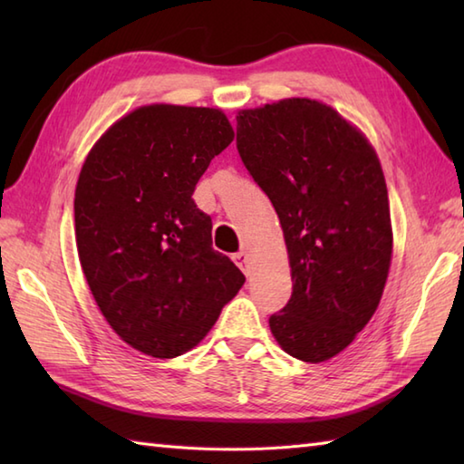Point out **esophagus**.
<instances>
[{
    "label": "esophagus",
    "instance_id": "esophagus-1",
    "mask_svg": "<svg viewBox=\"0 0 464 464\" xmlns=\"http://www.w3.org/2000/svg\"><path fill=\"white\" fill-rule=\"evenodd\" d=\"M233 261H235V265H237V267L249 277V275H251V259H249V253H247V251L235 253V255H233Z\"/></svg>",
    "mask_w": 464,
    "mask_h": 464
}]
</instances>
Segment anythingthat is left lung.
<instances>
[{
	"label": "left lung",
	"mask_w": 464,
	"mask_h": 464,
	"mask_svg": "<svg viewBox=\"0 0 464 464\" xmlns=\"http://www.w3.org/2000/svg\"><path fill=\"white\" fill-rule=\"evenodd\" d=\"M243 165L279 215L293 293L269 317L291 357L323 362L377 311L391 267L387 183L364 135L314 100L237 115Z\"/></svg>",
	"instance_id": "left-lung-1"
}]
</instances>
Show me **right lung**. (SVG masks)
<instances>
[{
  "label": "right lung",
  "mask_w": 464,
  "mask_h": 464,
  "mask_svg": "<svg viewBox=\"0 0 464 464\" xmlns=\"http://www.w3.org/2000/svg\"><path fill=\"white\" fill-rule=\"evenodd\" d=\"M233 135L219 110L145 105L113 123L82 167L73 211L87 285L111 329L151 357L193 349L245 283L211 247V217L193 201Z\"/></svg>",
  "instance_id": "obj_1"
}]
</instances>
